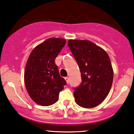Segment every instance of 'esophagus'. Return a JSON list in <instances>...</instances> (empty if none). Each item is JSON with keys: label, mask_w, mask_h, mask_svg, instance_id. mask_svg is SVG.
Masks as SVG:
<instances>
[{"label": "esophagus", "mask_w": 134, "mask_h": 134, "mask_svg": "<svg viewBox=\"0 0 134 134\" xmlns=\"http://www.w3.org/2000/svg\"><path fill=\"white\" fill-rule=\"evenodd\" d=\"M64 79H65V80H66V82L67 84H68L69 82H70V78L66 77H65V78H64Z\"/></svg>", "instance_id": "obj_1"}]
</instances>
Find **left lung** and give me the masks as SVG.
<instances>
[{"mask_svg":"<svg viewBox=\"0 0 134 134\" xmlns=\"http://www.w3.org/2000/svg\"><path fill=\"white\" fill-rule=\"evenodd\" d=\"M68 47L77 62L82 83L75 88V101L84 108L98 105L107 97L113 81V68L103 48L89 40H69Z\"/></svg>","mask_w":134,"mask_h":134,"instance_id":"obj_1","label":"left lung"}]
</instances>
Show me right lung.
<instances>
[{"label": "right lung", "mask_w": 134, "mask_h": 134, "mask_svg": "<svg viewBox=\"0 0 134 134\" xmlns=\"http://www.w3.org/2000/svg\"><path fill=\"white\" fill-rule=\"evenodd\" d=\"M66 43L63 38H48L37 45L27 59L24 82L30 97L37 104L49 106L57 102L66 84L60 76L55 59Z\"/></svg>", "instance_id": "add662e5"}]
</instances>
